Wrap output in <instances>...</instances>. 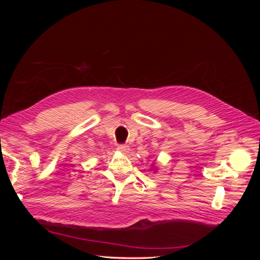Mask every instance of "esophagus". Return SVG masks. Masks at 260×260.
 <instances>
[{"label": "esophagus", "mask_w": 260, "mask_h": 260, "mask_svg": "<svg viewBox=\"0 0 260 260\" xmlns=\"http://www.w3.org/2000/svg\"><path fill=\"white\" fill-rule=\"evenodd\" d=\"M117 149H118V151H119V152H121L122 154H128V153H129V151H130L129 146H127V145H122V144L118 145Z\"/></svg>", "instance_id": "34e87169"}]
</instances>
